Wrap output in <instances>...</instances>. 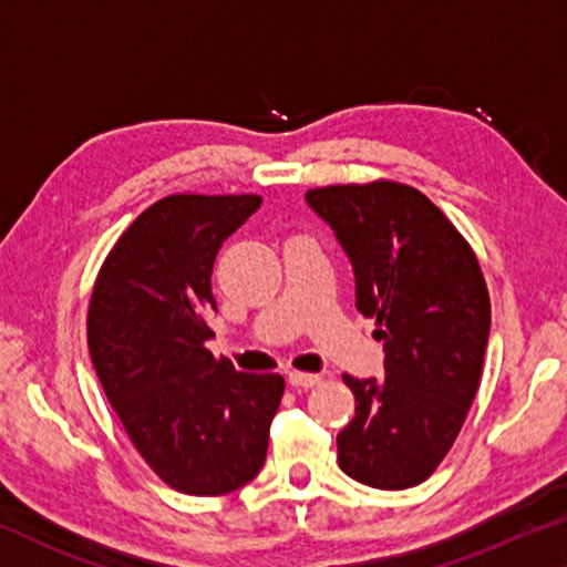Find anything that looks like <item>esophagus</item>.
Masks as SVG:
<instances>
[{
  "label": "esophagus",
  "mask_w": 567,
  "mask_h": 567,
  "mask_svg": "<svg viewBox=\"0 0 567 567\" xmlns=\"http://www.w3.org/2000/svg\"><path fill=\"white\" fill-rule=\"evenodd\" d=\"M287 382H290L292 388H316L318 382H321V378L310 372H290L287 374Z\"/></svg>",
  "instance_id": "obj_1"
}]
</instances>
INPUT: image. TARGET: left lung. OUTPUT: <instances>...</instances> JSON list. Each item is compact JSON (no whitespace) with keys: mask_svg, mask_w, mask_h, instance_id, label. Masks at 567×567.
Segmentation results:
<instances>
[{"mask_svg":"<svg viewBox=\"0 0 567 567\" xmlns=\"http://www.w3.org/2000/svg\"><path fill=\"white\" fill-rule=\"evenodd\" d=\"M354 267L357 308L385 341V378L357 380L339 467L382 491L424 483L452 450L483 374L491 298L473 246L416 187L374 179L306 193Z\"/></svg>","mask_w":567,"mask_h":567,"instance_id":"1","label":"left lung"}]
</instances>
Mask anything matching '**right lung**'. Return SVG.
<instances>
[{"mask_svg":"<svg viewBox=\"0 0 567 567\" xmlns=\"http://www.w3.org/2000/svg\"><path fill=\"white\" fill-rule=\"evenodd\" d=\"M259 195H169L146 207L102 261L86 341L105 395L148 467L187 496H223L257 477L280 374L238 372L205 341L220 244Z\"/></svg>","mask_w":567,"mask_h":567,"instance_id":"obj_1","label":"right lung"}]
</instances>
